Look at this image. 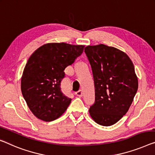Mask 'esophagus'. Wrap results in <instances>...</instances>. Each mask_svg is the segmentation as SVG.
<instances>
[{
	"label": "esophagus",
	"mask_w": 155,
	"mask_h": 155,
	"mask_svg": "<svg viewBox=\"0 0 155 155\" xmlns=\"http://www.w3.org/2000/svg\"><path fill=\"white\" fill-rule=\"evenodd\" d=\"M76 94H77L78 97H82V95H83V91H81V90H79V91L76 92Z\"/></svg>",
	"instance_id": "34e87169"
}]
</instances>
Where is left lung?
<instances>
[{
    "mask_svg": "<svg viewBox=\"0 0 155 155\" xmlns=\"http://www.w3.org/2000/svg\"><path fill=\"white\" fill-rule=\"evenodd\" d=\"M84 51L92 68L95 92L90 115L100 125H113L127 114L137 92L134 66L125 53L102 44L87 46Z\"/></svg>",
    "mask_w": 155,
    "mask_h": 155,
    "instance_id": "left-lung-1",
    "label": "left lung"
}]
</instances>
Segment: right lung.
I'll list each match as a JSON object with an SVG mask.
<instances>
[{
	"label": "right lung",
	"mask_w": 155,
	"mask_h": 155,
	"mask_svg": "<svg viewBox=\"0 0 155 155\" xmlns=\"http://www.w3.org/2000/svg\"><path fill=\"white\" fill-rule=\"evenodd\" d=\"M85 46L48 43L29 58L21 81L28 107L41 120L53 121L64 114L71 99L62 92L64 70L84 51Z\"/></svg>",
	"instance_id": "obj_1"
}]
</instances>
